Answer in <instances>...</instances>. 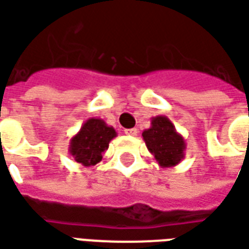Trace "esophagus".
Instances as JSON below:
<instances>
[{
    "label": "esophagus",
    "instance_id": "obj_1",
    "mask_svg": "<svg viewBox=\"0 0 249 249\" xmlns=\"http://www.w3.org/2000/svg\"><path fill=\"white\" fill-rule=\"evenodd\" d=\"M137 133H139V130L136 128H130V129H125V135H128V136H136Z\"/></svg>",
    "mask_w": 249,
    "mask_h": 249
}]
</instances>
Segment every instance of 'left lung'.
<instances>
[{
	"label": "left lung",
	"instance_id": "obj_1",
	"mask_svg": "<svg viewBox=\"0 0 249 249\" xmlns=\"http://www.w3.org/2000/svg\"><path fill=\"white\" fill-rule=\"evenodd\" d=\"M142 136L161 168L177 166L185 159V139L177 132L175 125L166 116L152 117L151 126L142 130Z\"/></svg>",
	"mask_w": 249,
	"mask_h": 249
}]
</instances>
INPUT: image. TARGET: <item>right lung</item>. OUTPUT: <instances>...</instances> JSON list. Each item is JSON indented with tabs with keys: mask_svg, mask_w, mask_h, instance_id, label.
<instances>
[{
	"mask_svg": "<svg viewBox=\"0 0 249 249\" xmlns=\"http://www.w3.org/2000/svg\"><path fill=\"white\" fill-rule=\"evenodd\" d=\"M116 136L117 132L113 126H109L102 119L91 117L71 137L69 154L83 167L95 166L102 160L105 151L109 148V142Z\"/></svg>",
	"mask_w": 249,
	"mask_h": 249,
	"instance_id": "right-lung-1",
	"label": "right lung"
}]
</instances>
